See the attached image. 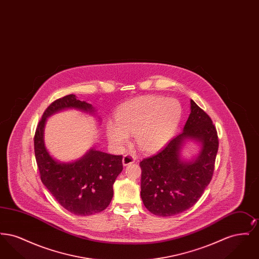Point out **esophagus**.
Listing matches in <instances>:
<instances>
[{"instance_id":"esophagus-1","label":"esophagus","mask_w":259,"mask_h":259,"mask_svg":"<svg viewBox=\"0 0 259 259\" xmlns=\"http://www.w3.org/2000/svg\"><path fill=\"white\" fill-rule=\"evenodd\" d=\"M136 161V157L134 155H131V154H125L123 156V159H122V163H123L124 166H127L129 164H132Z\"/></svg>"}]
</instances>
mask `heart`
Segmentation results:
<instances>
[{"instance_id": "b5f03b06", "label": "heart", "mask_w": 259, "mask_h": 259, "mask_svg": "<svg viewBox=\"0 0 259 259\" xmlns=\"http://www.w3.org/2000/svg\"><path fill=\"white\" fill-rule=\"evenodd\" d=\"M182 117L178 100L145 96L122 106L116 113V123H109L107 135L111 146L121 149L134 135L136 146L153 151L165 146L175 134Z\"/></svg>"}]
</instances>
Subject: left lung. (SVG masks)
Segmentation results:
<instances>
[{
    "label": "left lung",
    "mask_w": 259,
    "mask_h": 259,
    "mask_svg": "<svg viewBox=\"0 0 259 259\" xmlns=\"http://www.w3.org/2000/svg\"><path fill=\"white\" fill-rule=\"evenodd\" d=\"M191 112L184 132L157 153L140 162L141 197L153 214L172 217L191 208L204 193L214 171L219 150L215 126L207 112L191 100ZM187 137L199 140L202 149L198 159L183 162L179 149Z\"/></svg>",
    "instance_id": "8db88e82"
}]
</instances>
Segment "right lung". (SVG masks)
I'll return each instance as SVG.
<instances>
[{
	"label": "right lung",
	"instance_id": "right-lung-1",
	"mask_svg": "<svg viewBox=\"0 0 259 259\" xmlns=\"http://www.w3.org/2000/svg\"><path fill=\"white\" fill-rule=\"evenodd\" d=\"M74 108L92 111L90 104L74 94L53 101L38 121L34 136V148L39 178L52 196L64 209L76 215H91L107 209L113 195L112 185L123 169L122 155H112L91 149L74 163L54 160L44 144L47 117L63 109Z\"/></svg>",
	"mask_w": 259,
	"mask_h": 259
}]
</instances>
